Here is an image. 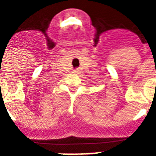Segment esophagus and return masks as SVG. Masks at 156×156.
Wrapping results in <instances>:
<instances>
[{
    "instance_id": "34e87169",
    "label": "esophagus",
    "mask_w": 156,
    "mask_h": 156,
    "mask_svg": "<svg viewBox=\"0 0 156 156\" xmlns=\"http://www.w3.org/2000/svg\"><path fill=\"white\" fill-rule=\"evenodd\" d=\"M74 73H79V70H78V69H76V70H74Z\"/></svg>"
}]
</instances>
